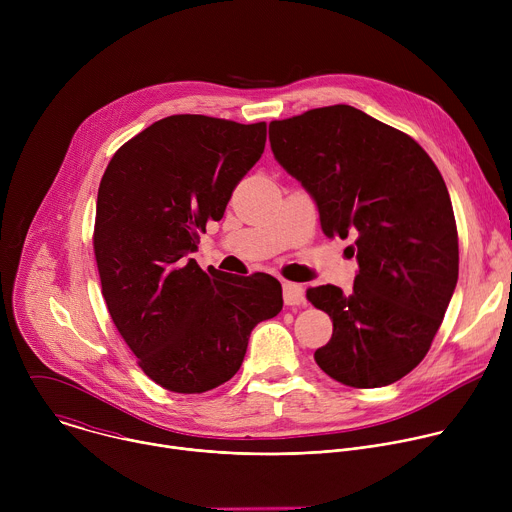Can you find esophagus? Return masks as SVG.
Segmentation results:
<instances>
[{
	"label": "esophagus",
	"mask_w": 512,
	"mask_h": 512,
	"mask_svg": "<svg viewBox=\"0 0 512 512\" xmlns=\"http://www.w3.org/2000/svg\"><path fill=\"white\" fill-rule=\"evenodd\" d=\"M283 302H285V306H300V304H306L304 287H302L300 283L283 281Z\"/></svg>",
	"instance_id": "1"
}]
</instances>
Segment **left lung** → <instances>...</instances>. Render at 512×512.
<instances>
[{"instance_id":"8db88e82","label":"left lung","mask_w":512,"mask_h":512,"mask_svg":"<svg viewBox=\"0 0 512 512\" xmlns=\"http://www.w3.org/2000/svg\"><path fill=\"white\" fill-rule=\"evenodd\" d=\"M275 160L318 204L326 237H354L350 294L310 287L334 332L314 358L334 381L375 389L411 373L458 283V229L446 182L407 133L350 105L271 121Z\"/></svg>"}]
</instances>
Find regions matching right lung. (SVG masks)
<instances>
[{"label":"right lung","mask_w":512,"mask_h":512,"mask_svg":"<svg viewBox=\"0 0 512 512\" xmlns=\"http://www.w3.org/2000/svg\"><path fill=\"white\" fill-rule=\"evenodd\" d=\"M265 139V123L172 115L123 143L101 178L93 249L103 298L141 371L168 391L227 383L251 330L281 312L275 277L202 271L188 259Z\"/></svg>","instance_id":"1"}]
</instances>
